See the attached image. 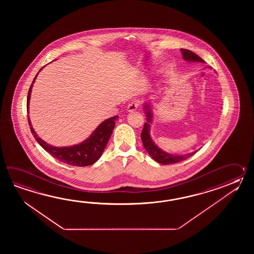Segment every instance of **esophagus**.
I'll use <instances>...</instances> for the list:
<instances>
[{
    "label": "esophagus",
    "instance_id": "34e87169",
    "mask_svg": "<svg viewBox=\"0 0 254 254\" xmlns=\"http://www.w3.org/2000/svg\"><path fill=\"white\" fill-rule=\"evenodd\" d=\"M139 105H140V102L139 101H131L129 103L128 107H127V111L129 113H132V112H134V111L137 110V108L139 107Z\"/></svg>",
    "mask_w": 254,
    "mask_h": 254
}]
</instances>
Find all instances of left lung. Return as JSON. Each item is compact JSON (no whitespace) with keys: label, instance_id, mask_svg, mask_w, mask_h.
Instances as JSON below:
<instances>
[{"label":"left lung","instance_id":"8db88e82","mask_svg":"<svg viewBox=\"0 0 254 254\" xmlns=\"http://www.w3.org/2000/svg\"><path fill=\"white\" fill-rule=\"evenodd\" d=\"M181 52L183 54L184 61L186 62H199V63H204V61L198 56L197 54L192 53L191 51L186 50V49H181ZM211 68V67H210ZM143 108L145 110L146 116H147V123L144 124V127L141 131V140L146 151L149 153V155L157 162L162 164H171V163H177V162H183L184 160L188 159L190 156L195 154L197 151H192L188 154L184 155H178V154H172L166 151H162L161 148L154 143V141L151 139L150 135V128L151 124L153 118V114L151 110V103H145L143 104Z\"/></svg>","mask_w":254,"mask_h":254}]
</instances>
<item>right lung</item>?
Here are the masks:
<instances>
[{
  "label": "right lung",
  "mask_w": 254,
  "mask_h": 254,
  "mask_svg": "<svg viewBox=\"0 0 254 254\" xmlns=\"http://www.w3.org/2000/svg\"><path fill=\"white\" fill-rule=\"evenodd\" d=\"M42 68V69H43ZM42 69L40 70H42ZM40 72V71H39ZM38 72V73H39ZM38 73L35 76L32 85L30 86L28 92L27 97V112H29V103L31 98V92L33 86L34 81ZM118 116H114L112 118L103 121L101 125L98 126L92 134L83 140L81 143L76 145L67 146V147H55L51 145L39 137L35 130L33 129L30 117L28 116V122L30 125V129L33 133V137L37 140L40 145L43 147L45 151L49 152L52 156L55 159L59 160L60 162H64L72 166H89L92 165L94 162H97L102 156L105 147L108 143L109 139L113 133V129L115 126V121Z\"/></svg>",
  "instance_id": "right-lung-1"
}]
</instances>
